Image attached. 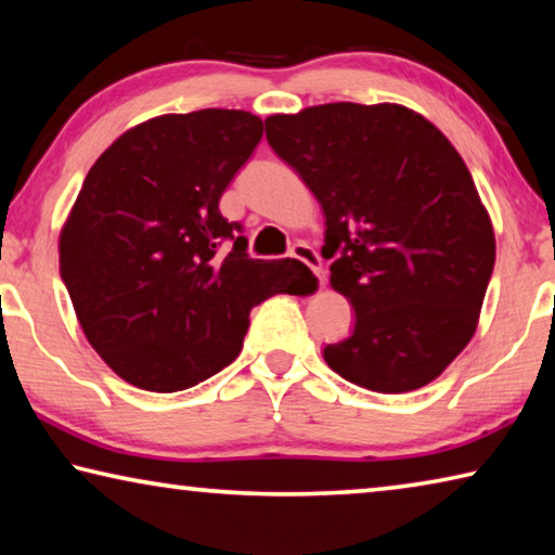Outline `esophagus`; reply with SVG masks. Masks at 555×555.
Masks as SVG:
<instances>
[{
    "label": "esophagus",
    "instance_id": "1",
    "mask_svg": "<svg viewBox=\"0 0 555 555\" xmlns=\"http://www.w3.org/2000/svg\"><path fill=\"white\" fill-rule=\"evenodd\" d=\"M291 257L298 259V261H304L306 267H311V271L318 276V284H321V288H323V284H325V271H323V267H321V257L315 255V249L311 247V244L296 242L294 247H291Z\"/></svg>",
    "mask_w": 555,
    "mask_h": 555
}]
</instances>
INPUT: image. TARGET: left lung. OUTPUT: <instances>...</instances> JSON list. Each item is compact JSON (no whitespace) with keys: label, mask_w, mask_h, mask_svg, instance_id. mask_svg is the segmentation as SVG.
<instances>
[{"label":"left lung","mask_w":555,"mask_h":555,"mask_svg":"<svg viewBox=\"0 0 555 555\" xmlns=\"http://www.w3.org/2000/svg\"><path fill=\"white\" fill-rule=\"evenodd\" d=\"M267 139L325 215L331 286L354 308L327 367L403 393L473 340L494 269V230L463 156L403 105L331 102L267 117Z\"/></svg>","instance_id":"8db88e82"}]
</instances>
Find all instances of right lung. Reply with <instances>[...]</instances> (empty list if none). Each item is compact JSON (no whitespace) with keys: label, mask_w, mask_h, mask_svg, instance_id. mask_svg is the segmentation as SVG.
Segmentation results:
<instances>
[{"label":"right lung","mask_w":555,"mask_h":555,"mask_svg":"<svg viewBox=\"0 0 555 555\" xmlns=\"http://www.w3.org/2000/svg\"><path fill=\"white\" fill-rule=\"evenodd\" d=\"M261 131L244 109L146 119L102 152L73 203L61 276L88 343L139 389L171 393L218 374L240 354L251 308L315 281L296 259H251L220 212Z\"/></svg>","instance_id":"obj_1"}]
</instances>
